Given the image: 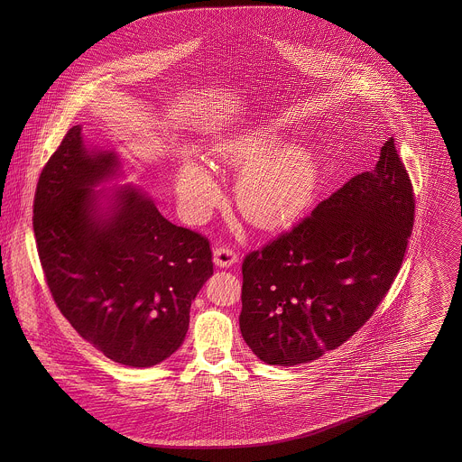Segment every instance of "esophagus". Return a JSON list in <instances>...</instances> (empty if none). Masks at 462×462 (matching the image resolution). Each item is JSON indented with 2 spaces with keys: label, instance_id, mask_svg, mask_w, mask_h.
I'll return each mask as SVG.
<instances>
[{
  "label": "esophagus",
  "instance_id": "1",
  "mask_svg": "<svg viewBox=\"0 0 462 462\" xmlns=\"http://www.w3.org/2000/svg\"><path fill=\"white\" fill-rule=\"evenodd\" d=\"M237 254L228 249V247H217L213 251V263L217 264L218 268H228L232 264L237 263Z\"/></svg>",
  "mask_w": 462,
  "mask_h": 462
}]
</instances>
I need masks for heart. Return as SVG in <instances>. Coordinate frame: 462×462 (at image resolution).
Here are the masks:
<instances>
[{"label":"heart","instance_id":"1","mask_svg":"<svg viewBox=\"0 0 462 462\" xmlns=\"http://www.w3.org/2000/svg\"><path fill=\"white\" fill-rule=\"evenodd\" d=\"M277 133L262 128L220 140L213 155L223 164L242 170L236 199L242 215L256 225L275 226L292 220L313 194L311 161L298 147L276 149ZM176 196L183 211L204 217L220 199V187L198 162H185L176 178Z\"/></svg>","mask_w":462,"mask_h":462}]
</instances>
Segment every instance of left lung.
I'll return each mask as SVG.
<instances>
[{
	"label": "left lung",
	"instance_id": "1",
	"mask_svg": "<svg viewBox=\"0 0 462 462\" xmlns=\"http://www.w3.org/2000/svg\"><path fill=\"white\" fill-rule=\"evenodd\" d=\"M412 223V185L392 136L374 170L245 256L239 326L247 346L286 367L341 346L393 284Z\"/></svg>",
	"mask_w": 462,
	"mask_h": 462
}]
</instances>
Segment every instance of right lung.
Returning <instances> with one entry per match:
<instances>
[{"label":"right lung","instance_id":"right-lung-1","mask_svg":"<svg viewBox=\"0 0 462 462\" xmlns=\"http://www.w3.org/2000/svg\"><path fill=\"white\" fill-rule=\"evenodd\" d=\"M125 175L119 152L67 132L34 196V236L62 315L107 358L152 367L181 346L190 305L213 275L209 242L166 220Z\"/></svg>","mask_w":462,"mask_h":462}]
</instances>
